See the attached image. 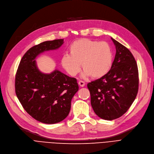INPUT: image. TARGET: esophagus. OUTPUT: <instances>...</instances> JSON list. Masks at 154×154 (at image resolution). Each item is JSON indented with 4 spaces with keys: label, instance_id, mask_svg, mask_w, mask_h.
I'll return each mask as SVG.
<instances>
[{
    "label": "esophagus",
    "instance_id": "obj_1",
    "mask_svg": "<svg viewBox=\"0 0 154 154\" xmlns=\"http://www.w3.org/2000/svg\"><path fill=\"white\" fill-rule=\"evenodd\" d=\"M79 85L81 87H84L85 86V82L82 81H79Z\"/></svg>",
    "mask_w": 154,
    "mask_h": 154
}]
</instances>
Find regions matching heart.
Wrapping results in <instances>:
<instances>
[{"mask_svg":"<svg viewBox=\"0 0 154 154\" xmlns=\"http://www.w3.org/2000/svg\"><path fill=\"white\" fill-rule=\"evenodd\" d=\"M68 50L70 54L62 56L61 64L72 76L80 72L81 63L83 76L94 79L104 76L112 66V50L106 42L81 38L72 43Z\"/></svg>","mask_w":154,"mask_h":154,"instance_id":"b5f03b06","label":"heart"}]
</instances>
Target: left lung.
<instances>
[{"instance_id": "left-lung-1", "label": "left lung", "mask_w": 154, "mask_h": 154, "mask_svg": "<svg viewBox=\"0 0 154 154\" xmlns=\"http://www.w3.org/2000/svg\"><path fill=\"white\" fill-rule=\"evenodd\" d=\"M111 38L116 48L111 69L88 84L94 112L108 121L120 117L128 110L137 95L139 85L138 66L133 55L124 45Z\"/></svg>"}]
</instances>
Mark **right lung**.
Instances as JSON below:
<instances>
[{"label":"right lung","mask_w":154,"mask_h":154,"mask_svg":"<svg viewBox=\"0 0 154 154\" xmlns=\"http://www.w3.org/2000/svg\"><path fill=\"white\" fill-rule=\"evenodd\" d=\"M63 39L45 41L28 49L23 56L15 77V92L26 112L35 120L55 124L68 116L71 101L79 90L77 79L59 70L40 72L35 59L44 51L59 48Z\"/></svg>","instance_id":"1"}]
</instances>
